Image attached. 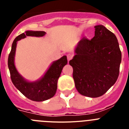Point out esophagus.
<instances>
[{"label":"esophagus","mask_w":129,"mask_h":129,"mask_svg":"<svg viewBox=\"0 0 129 129\" xmlns=\"http://www.w3.org/2000/svg\"><path fill=\"white\" fill-rule=\"evenodd\" d=\"M73 57V55L72 54H67V59H68V61H69L70 60H71L72 59Z\"/></svg>","instance_id":"esophagus-1"}]
</instances>
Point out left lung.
<instances>
[{
    "label": "left lung",
    "mask_w": 129,
    "mask_h": 129,
    "mask_svg": "<svg viewBox=\"0 0 129 129\" xmlns=\"http://www.w3.org/2000/svg\"><path fill=\"white\" fill-rule=\"evenodd\" d=\"M94 36L83 38L69 61L77 90L84 96L103 95L118 77L121 53L116 37L104 25L94 26Z\"/></svg>",
    "instance_id": "1"
}]
</instances>
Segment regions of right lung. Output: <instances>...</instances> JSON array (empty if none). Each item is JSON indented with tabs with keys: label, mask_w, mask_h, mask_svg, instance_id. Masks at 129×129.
<instances>
[{
	"label": "right lung",
	"mask_w": 129,
	"mask_h": 129,
	"mask_svg": "<svg viewBox=\"0 0 129 129\" xmlns=\"http://www.w3.org/2000/svg\"><path fill=\"white\" fill-rule=\"evenodd\" d=\"M46 34L44 31L27 30L18 36L13 42L11 50L8 57V68L11 79L15 86L25 96L36 102H42L53 97L57 88V81L62 68L68 62L66 55L54 61L42 78L35 82H29L18 72L15 65V55L17 41L26 36L41 37Z\"/></svg>",
	"instance_id": "1"
}]
</instances>
